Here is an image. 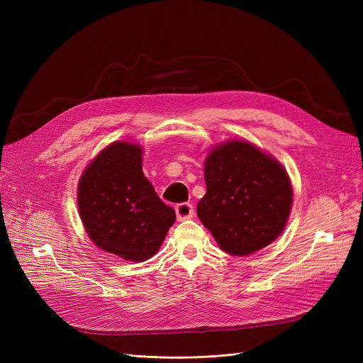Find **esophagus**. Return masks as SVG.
I'll return each instance as SVG.
<instances>
[{
    "instance_id": "34e87169",
    "label": "esophagus",
    "mask_w": 363,
    "mask_h": 363,
    "mask_svg": "<svg viewBox=\"0 0 363 363\" xmlns=\"http://www.w3.org/2000/svg\"><path fill=\"white\" fill-rule=\"evenodd\" d=\"M175 213H177L179 221H184L194 216V206L191 203H182L175 207Z\"/></svg>"
}]
</instances>
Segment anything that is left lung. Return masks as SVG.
<instances>
[{"instance_id": "8db88e82", "label": "left lung", "mask_w": 363, "mask_h": 363, "mask_svg": "<svg viewBox=\"0 0 363 363\" xmlns=\"http://www.w3.org/2000/svg\"><path fill=\"white\" fill-rule=\"evenodd\" d=\"M204 180L207 192L196 213L223 251L248 256L283 233L294 201L292 183L267 151L228 139L208 151Z\"/></svg>"}]
</instances>
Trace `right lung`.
<instances>
[{"label": "right lung", "mask_w": 363, "mask_h": 363, "mask_svg": "<svg viewBox=\"0 0 363 363\" xmlns=\"http://www.w3.org/2000/svg\"><path fill=\"white\" fill-rule=\"evenodd\" d=\"M144 150L116 140L103 148L82 172L77 204L92 242L128 262H144L162 247L175 221L142 171Z\"/></svg>", "instance_id": "obj_1"}]
</instances>
